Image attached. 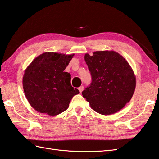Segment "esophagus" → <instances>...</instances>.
<instances>
[{"label": "esophagus", "instance_id": "esophagus-1", "mask_svg": "<svg viewBox=\"0 0 159 159\" xmlns=\"http://www.w3.org/2000/svg\"><path fill=\"white\" fill-rule=\"evenodd\" d=\"M83 89H84V87L83 86H80V87H79V92L81 93L83 91Z\"/></svg>", "mask_w": 159, "mask_h": 159}]
</instances>
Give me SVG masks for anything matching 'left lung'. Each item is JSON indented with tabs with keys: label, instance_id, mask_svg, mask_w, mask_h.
Instances as JSON below:
<instances>
[{
	"label": "left lung",
	"instance_id": "1",
	"mask_svg": "<svg viewBox=\"0 0 159 159\" xmlns=\"http://www.w3.org/2000/svg\"><path fill=\"white\" fill-rule=\"evenodd\" d=\"M92 75L91 85L82 94L96 112L109 116L129 102L136 87V77L129 63L113 50L85 55Z\"/></svg>",
	"mask_w": 159,
	"mask_h": 159
}]
</instances>
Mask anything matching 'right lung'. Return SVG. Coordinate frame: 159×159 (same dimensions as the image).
Segmentation results:
<instances>
[{"mask_svg": "<svg viewBox=\"0 0 159 159\" xmlns=\"http://www.w3.org/2000/svg\"><path fill=\"white\" fill-rule=\"evenodd\" d=\"M74 54L47 52L37 57L23 76L24 92L31 106L39 113L53 116L69 107L80 92L71 85V75L64 72Z\"/></svg>", "mask_w": 159, "mask_h": 159, "instance_id": "add662e5", "label": "right lung"}]
</instances>
